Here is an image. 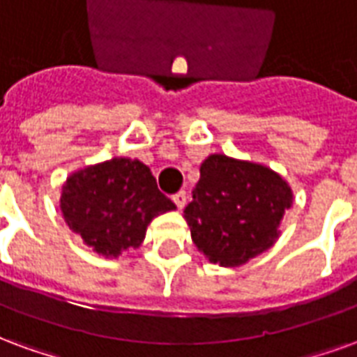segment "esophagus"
Listing matches in <instances>:
<instances>
[{
	"label": "esophagus",
	"instance_id": "34e87169",
	"mask_svg": "<svg viewBox=\"0 0 357 357\" xmlns=\"http://www.w3.org/2000/svg\"><path fill=\"white\" fill-rule=\"evenodd\" d=\"M186 199H188V194H186L184 190H181V192H176L175 196H173V202H175L178 209H182V207L186 205Z\"/></svg>",
	"mask_w": 357,
	"mask_h": 357
}]
</instances>
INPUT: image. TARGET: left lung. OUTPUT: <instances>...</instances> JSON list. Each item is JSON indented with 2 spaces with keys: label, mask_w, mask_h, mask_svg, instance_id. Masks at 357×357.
Instances as JSON below:
<instances>
[{
  "label": "left lung",
  "mask_w": 357,
  "mask_h": 357,
  "mask_svg": "<svg viewBox=\"0 0 357 357\" xmlns=\"http://www.w3.org/2000/svg\"><path fill=\"white\" fill-rule=\"evenodd\" d=\"M291 204L293 190L275 171L211 153L199 167L184 218L197 251L213 264L234 268L274 245Z\"/></svg>",
  "instance_id": "8db88e82"
}]
</instances>
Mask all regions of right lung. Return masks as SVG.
I'll return each instance as SVG.
<instances>
[{"label":"right lung","mask_w":357,"mask_h":357,"mask_svg":"<svg viewBox=\"0 0 357 357\" xmlns=\"http://www.w3.org/2000/svg\"><path fill=\"white\" fill-rule=\"evenodd\" d=\"M176 209L142 161L112 158L79 169L62 184L61 211L70 230L106 259L144 241L158 215Z\"/></svg>","instance_id":"obj_1"}]
</instances>
